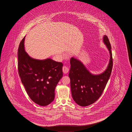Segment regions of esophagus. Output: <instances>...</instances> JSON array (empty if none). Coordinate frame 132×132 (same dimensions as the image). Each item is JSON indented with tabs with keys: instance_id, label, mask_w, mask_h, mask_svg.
<instances>
[{
	"instance_id": "esophagus-1",
	"label": "esophagus",
	"mask_w": 132,
	"mask_h": 132,
	"mask_svg": "<svg viewBox=\"0 0 132 132\" xmlns=\"http://www.w3.org/2000/svg\"><path fill=\"white\" fill-rule=\"evenodd\" d=\"M69 71V68L68 67H67L66 65H64L63 67V72L64 73H67Z\"/></svg>"
}]
</instances>
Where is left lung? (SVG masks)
I'll return each mask as SVG.
<instances>
[{"instance_id":"8db88e82","label":"left lung","mask_w":132,"mask_h":132,"mask_svg":"<svg viewBox=\"0 0 132 132\" xmlns=\"http://www.w3.org/2000/svg\"><path fill=\"white\" fill-rule=\"evenodd\" d=\"M103 42L110 52V62L103 73L94 75L89 72L83 64L78 59L71 57L69 77L72 96L77 104L86 107L97 101L103 93L111 73L113 59L111 47L106 35Z\"/></svg>"}]
</instances>
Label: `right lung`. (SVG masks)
<instances>
[{"label": "right lung", "mask_w": 132, "mask_h": 132, "mask_svg": "<svg viewBox=\"0 0 132 132\" xmlns=\"http://www.w3.org/2000/svg\"><path fill=\"white\" fill-rule=\"evenodd\" d=\"M25 37L18 50V69L21 81L31 100L41 106L53 101L55 90L63 76L61 62L51 59H34L25 52Z\"/></svg>", "instance_id": "1"}]
</instances>
